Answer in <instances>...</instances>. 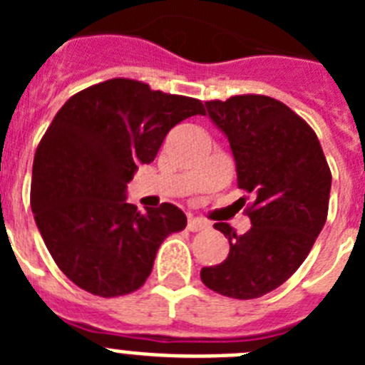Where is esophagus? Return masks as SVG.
<instances>
[{"instance_id":"esophagus-1","label":"esophagus","mask_w":365,"mask_h":365,"mask_svg":"<svg viewBox=\"0 0 365 365\" xmlns=\"http://www.w3.org/2000/svg\"><path fill=\"white\" fill-rule=\"evenodd\" d=\"M206 228H210V222L205 221V219H201V217H190L188 219V230L190 232L206 230Z\"/></svg>"}]
</instances>
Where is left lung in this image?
I'll use <instances>...</instances> for the list:
<instances>
[{
  "mask_svg": "<svg viewBox=\"0 0 365 365\" xmlns=\"http://www.w3.org/2000/svg\"><path fill=\"white\" fill-rule=\"evenodd\" d=\"M205 106L230 143L237 186L254 201L247 208L252 227L243 235L215 222L230 252L219 265L202 267L201 279L228 298H259L311 252L327 219L331 170L311 125L279 100L237 95Z\"/></svg>",
  "mask_w": 365,
  "mask_h": 365,
  "instance_id": "left-lung-1",
  "label": "left lung"
}]
</instances>
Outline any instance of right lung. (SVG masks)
<instances>
[{
  "instance_id": "add662e5",
  "label": "right lung",
  "mask_w": 365,
  "mask_h": 365,
  "mask_svg": "<svg viewBox=\"0 0 365 365\" xmlns=\"http://www.w3.org/2000/svg\"><path fill=\"white\" fill-rule=\"evenodd\" d=\"M205 115L202 102L113 78L71 96L38 144L31 208L58 269L83 291L115 298L137 291L160 243L186 227L163 202L140 214L125 202L138 164H150L173 125Z\"/></svg>"
}]
</instances>
